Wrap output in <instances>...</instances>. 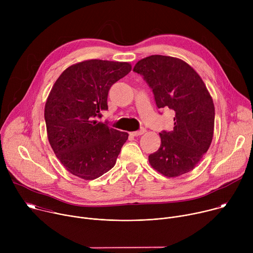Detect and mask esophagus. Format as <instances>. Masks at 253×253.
I'll list each match as a JSON object with an SVG mask.
<instances>
[{
	"label": "esophagus",
	"instance_id": "34e87169",
	"mask_svg": "<svg viewBox=\"0 0 253 253\" xmlns=\"http://www.w3.org/2000/svg\"><path fill=\"white\" fill-rule=\"evenodd\" d=\"M144 132H145V129H140V130H138V131L130 132V135H131V136L136 137V136H140V135H142Z\"/></svg>",
	"mask_w": 253,
	"mask_h": 253
}]
</instances>
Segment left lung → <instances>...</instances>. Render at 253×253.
I'll list each match as a JSON object with an SVG mask.
<instances>
[{
	"mask_svg": "<svg viewBox=\"0 0 253 253\" xmlns=\"http://www.w3.org/2000/svg\"><path fill=\"white\" fill-rule=\"evenodd\" d=\"M133 71L152 89L158 108L175 113L172 131H161V145L149 155L151 166L167 177L193 170L207 152L213 137L212 98L195 70L184 61L152 55L137 62Z\"/></svg>",
	"mask_w": 253,
	"mask_h": 253,
	"instance_id": "left-lung-1",
	"label": "left lung"
}]
</instances>
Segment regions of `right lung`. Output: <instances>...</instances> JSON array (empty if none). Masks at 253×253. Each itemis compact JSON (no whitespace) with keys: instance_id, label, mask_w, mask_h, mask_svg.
Returning a JSON list of instances; mask_svg holds the SVG:
<instances>
[{"instance_id":"right-lung-1","label":"right lung","mask_w":253,"mask_h":253,"mask_svg":"<svg viewBox=\"0 0 253 253\" xmlns=\"http://www.w3.org/2000/svg\"><path fill=\"white\" fill-rule=\"evenodd\" d=\"M131 71L127 62L88 60L67 68L45 105L50 145L63 166L85 180L112 169L128 133L97 121L111 86Z\"/></svg>"}]
</instances>
